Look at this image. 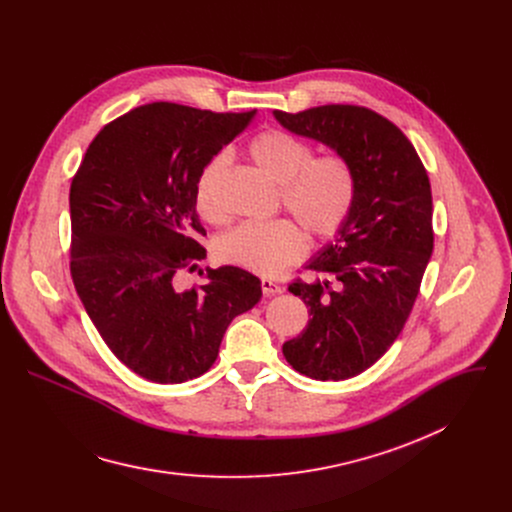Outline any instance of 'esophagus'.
Returning <instances> with one entry per match:
<instances>
[{"label":"esophagus","mask_w":512,"mask_h":512,"mask_svg":"<svg viewBox=\"0 0 512 512\" xmlns=\"http://www.w3.org/2000/svg\"><path fill=\"white\" fill-rule=\"evenodd\" d=\"M261 289H263L265 296H277V294H281V291H283L281 285L271 281V279H261Z\"/></svg>","instance_id":"obj_1"}]
</instances>
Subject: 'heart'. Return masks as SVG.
<instances>
[{"mask_svg":"<svg viewBox=\"0 0 512 512\" xmlns=\"http://www.w3.org/2000/svg\"><path fill=\"white\" fill-rule=\"evenodd\" d=\"M249 158L279 186V196L296 221L318 241L330 239L344 225L354 202L356 180L350 164L340 156L314 158L312 145L283 129H267L251 139ZM227 168V158L214 156L202 168L194 186V204L208 223H223L225 210L218 204L216 188ZM306 251L304 233L287 218L269 223H243L216 243L221 261L275 275L296 263Z\"/></svg>","mask_w":512,"mask_h":512,"instance_id":"1","label":"heart"}]
</instances>
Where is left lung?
I'll return each mask as SVG.
<instances>
[{"label": "left lung", "mask_w": 512, "mask_h": 512, "mask_svg": "<svg viewBox=\"0 0 512 512\" xmlns=\"http://www.w3.org/2000/svg\"><path fill=\"white\" fill-rule=\"evenodd\" d=\"M273 117L328 145L354 172L344 225L306 263L318 277L289 285L312 318L283 344L298 373L344 381L373 367L413 310L433 251L429 178L403 131L367 107L322 105Z\"/></svg>", "instance_id": "left-lung-1"}]
</instances>
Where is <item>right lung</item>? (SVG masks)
<instances>
[{
  "label": "right lung",
  "instance_id": "add662e5",
  "mask_svg": "<svg viewBox=\"0 0 512 512\" xmlns=\"http://www.w3.org/2000/svg\"><path fill=\"white\" fill-rule=\"evenodd\" d=\"M255 113L141 105L99 131L72 178V281L105 344L143 379L204 375L233 318L261 300L259 277L233 265L176 287L178 271L206 257L196 178Z\"/></svg>",
  "mask_w": 512,
  "mask_h": 512
}]
</instances>
